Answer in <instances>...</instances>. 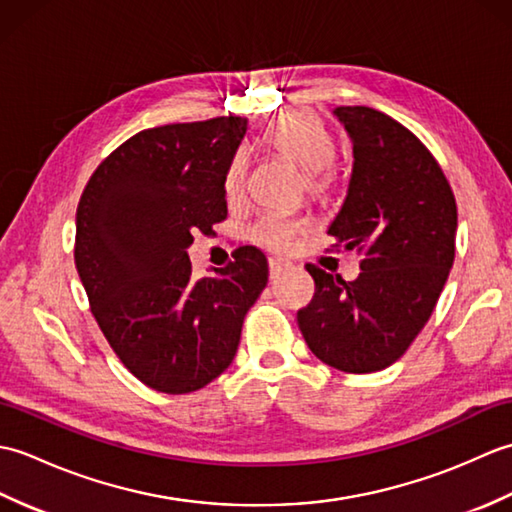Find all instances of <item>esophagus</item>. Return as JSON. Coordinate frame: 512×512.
Masks as SVG:
<instances>
[{
    "label": "esophagus",
    "instance_id": "obj_1",
    "mask_svg": "<svg viewBox=\"0 0 512 512\" xmlns=\"http://www.w3.org/2000/svg\"><path fill=\"white\" fill-rule=\"evenodd\" d=\"M268 266H270V279H277L281 270L292 268V264L288 262V259H281V257H270L268 259Z\"/></svg>",
    "mask_w": 512,
    "mask_h": 512
}]
</instances>
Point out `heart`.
Wrapping results in <instances>:
<instances>
[{"instance_id":"b5f03b06","label":"heart","mask_w":512,"mask_h":512,"mask_svg":"<svg viewBox=\"0 0 512 512\" xmlns=\"http://www.w3.org/2000/svg\"><path fill=\"white\" fill-rule=\"evenodd\" d=\"M264 145L277 156L290 160L292 165L306 173V187L319 195L330 187L334 158V140L317 116L308 112H292L279 116L264 129ZM246 184V160L235 156L226 171L224 191L228 198H239ZM301 231V222L284 215H266L255 226V239L268 248L284 250Z\"/></svg>"}]
</instances>
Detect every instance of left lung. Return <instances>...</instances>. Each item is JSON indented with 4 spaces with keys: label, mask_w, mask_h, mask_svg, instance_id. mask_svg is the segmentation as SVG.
<instances>
[{
    "label": "left lung",
    "mask_w": 512,
    "mask_h": 512,
    "mask_svg": "<svg viewBox=\"0 0 512 512\" xmlns=\"http://www.w3.org/2000/svg\"><path fill=\"white\" fill-rule=\"evenodd\" d=\"M352 140V176L328 233L358 250L361 275L308 264L314 297L297 312L312 354L347 374L385 369L429 321L455 257L458 206L431 151L372 107H336Z\"/></svg>",
    "instance_id": "obj_1"
}]
</instances>
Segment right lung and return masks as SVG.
I'll return each instance as SVG.
<instances>
[{
    "mask_svg": "<svg viewBox=\"0 0 512 512\" xmlns=\"http://www.w3.org/2000/svg\"><path fill=\"white\" fill-rule=\"evenodd\" d=\"M246 118L138 132L107 156L76 209L74 264L121 363L162 394L202 389L233 363L268 259L239 246L235 262L195 279L187 248L226 220L224 178Z\"/></svg>",
    "mask_w": 512,
    "mask_h": 512,
    "instance_id": "obj_1",
    "label": "right lung"
}]
</instances>
